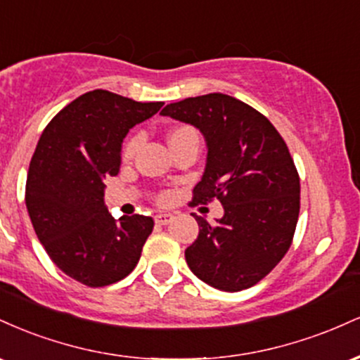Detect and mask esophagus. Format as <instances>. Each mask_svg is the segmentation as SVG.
<instances>
[{
    "label": "esophagus",
    "mask_w": 360,
    "mask_h": 360,
    "mask_svg": "<svg viewBox=\"0 0 360 360\" xmlns=\"http://www.w3.org/2000/svg\"><path fill=\"white\" fill-rule=\"evenodd\" d=\"M172 214L171 213H157L154 217L155 223H159V225H167V223L172 221Z\"/></svg>",
    "instance_id": "1"
}]
</instances>
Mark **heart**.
I'll use <instances>...</instances> for the list:
<instances>
[{
	"mask_svg": "<svg viewBox=\"0 0 360 360\" xmlns=\"http://www.w3.org/2000/svg\"><path fill=\"white\" fill-rule=\"evenodd\" d=\"M189 134H196V130H194V128H191V127H179V128H176V130L172 131L171 135H169V142L172 143V142H174V140L184 137V135H189ZM140 143H142V135H140V134L131 135V137L125 142V146H123V159L128 160V159H131V157H134L135 154H137ZM166 198H167V194H160L159 200L164 201V200H166Z\"/></svg>",
	"mask_w": 360,
	"mask_h": 360,
	"instance_id": "heart-1",
	"label": "heart"
}]
</instances>
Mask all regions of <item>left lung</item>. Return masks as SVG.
Returning <instances> with one entry per match:
<instances>
[{"label": "left lung", "instance_id": "left-lung-1", "mask_svg": "<svg viewBox=\"0 0 360 360\" xmlns=\"http://www.w3.org/2000/svg\"><path fill=\"white\" fill-rule=\"evenodd\" d=\"M160 113L200 128L208 146L193 203L218 200L225 214L208 223L186 249L194 276L221 291L252 288L286 255L300 214V176L274 125L237 98L221 93L171 103Z\"/></svg>", "mask_w": 360, "mask_h": 360}]
</instances>
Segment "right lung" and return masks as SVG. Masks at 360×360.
I'll list each match as a JSON object with an SVG mask.
<instances>
[{"label":"right lung","mask_w":360,"mask_h":360,"mask_svg":"<svg viewBox=\"0 0 360 360\" xmlns=\"http://www.w3.org/2000/svg\"><path fill=\"white\" fill-rule=\"evenodd\" d=\"M162 105L94 89L62 108L40 135L25 203L52 262L84 286L103 288L127 278L152 233L150 217H111L103 181L118 174L128 130Z\"/></svg>","instance_id":"1"}]
</instances>
